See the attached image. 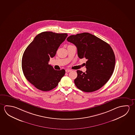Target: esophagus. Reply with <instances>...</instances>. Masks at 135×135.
Returning a JSON list of instances; mask_svg holds the SVG:
<instances>
[{
	"instance_id": "1",
	"label": "esophagus",
	"mask_w": 135,
	"mask_h": 135,
	"mask_svg": "<svg viewBox=\"0 0 135 135\" xmlns=\"http://www.w3.org/2000/svg\"><path fill=\"white\" fill-rule=\"evenodd\" d=\"M71 71V70H70V69H66V70H65V71H66V73H69V72H70V71Z\"/></svg>"
}]
</instances>
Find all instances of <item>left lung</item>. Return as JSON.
Masks as SVG:
<instances>
[{"instance_id": "8db88e82", "label": "left lung", "mask_w": 135, "mask_h": 135, "mask_svg": "<svg viewBox=\"0 0 135 135\" xmlns=\"http://www.w3.org/2000/svg\"><path fill=\"white\" fill-rule=\"evenodd\" d=\"M68 42L77 48L78 55L85 58L86 71L77 70V77L74 80L76 86L86 92H92L102 88L113 74L115 57L113 49L106 42L90 33L71 35Z\"/></svg>"}]
</instances>
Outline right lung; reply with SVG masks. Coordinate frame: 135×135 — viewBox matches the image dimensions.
Wrapping results in <instances>:
<instances>
[{
  "label": "right lung",
  "instance_id": "1",
  "mask_svg": "<svg viewBox=\"0 0 135 135\" xmlns=\"http://www.w3.org/2000/svg\"><path fill=\"white\" fill-rule=\"evenodd\" d=\"M67 36V33L44 31L36 36L25 49L22 61V71L27 80L38 89L51 90L65 74L64 69L55 70L49 62Z\"/></svg>",
  "mask_w": 135,
  "mask_h": 135
}]
</instances>
